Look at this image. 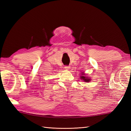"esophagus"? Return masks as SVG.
I'll use <instances>...</instances> for the list:
<instances>
[{
  "label": "esophagus",
  "instance_id": "esophagus-1",
  "mask_svg": "<svg viewBox=\"0 0 131 131\" xmlns=\"http://www.w3.org/2000/svg\"><path fill=\"white\" fill-rule=\"evenodd\" d=\"M70 66H65V69L66 70H69V69H70Z\"/></svg>",
  "mask_w": 131,
  "mask_h": 131
}]
</instances>
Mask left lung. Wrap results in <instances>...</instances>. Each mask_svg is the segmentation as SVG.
<instances>
[{
  "label": "left lung",
  "mask_w": 131,
  "mask_h": 131,
  "mask_svg": "<svg viewBox=\"0 0 131 131\" xmlns=\"http://www.w3.org/2000/svg\"><path fill=\"white\" fill-rule=\"evenodd\" d=\"M81 77H81V79L84 80L85 82H89V81H90V79H88L87 78L85 77L84 76H81Z\"/></svg>",
  "instance_id": "obj_1"
}]
</instances>
